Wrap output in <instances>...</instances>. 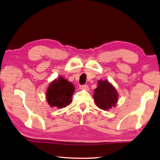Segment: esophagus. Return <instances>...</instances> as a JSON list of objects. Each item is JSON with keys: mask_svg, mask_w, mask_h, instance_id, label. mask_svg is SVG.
Segmentation results:
<instances>
[{"mask_svg": "<svg viewBox=\"0 0 160 160\" xmlns=\"http://www.w3.org/2000/svg\"><path fill=\"white\" fill-rule=\"evenodd\" d=\"M80 90H89V87L87 85H83L80 86Z\"/></svg>", "mask_w": 160, "mask_h": 160, "instance_id": "1", "label": "esophagus"}]
</instances>
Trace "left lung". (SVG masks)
<instances>
[{
	"mask_svg": "<svg viewBox=\"0 0 160 160\" xmlns=\"http://www.w3.org/2000/svg\"><path fill=\"white\" fill-rule=\"evenodd\" d=\"M93 97L99 109L108 111L116 106L118 95L114 87L109 81L99 80L98 86L94 90Z\"/></svg>",
	"mask_w": 160,
	"mask_h": 160,
	"instance_id": "left-lung-1",
	"label": "left lung"
}]
</instances>
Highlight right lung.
I'll return each instance as SVG.
<instances>
[{
    "label": "right lung",
    "mask_w": 160,
    "mask_h": 160,
    "mask_svg": "<svg viewBox=\"0 0 160 160\" xmlns=\"http://www.w3.org/2000/svg\"><path fill=\"white\" fill-rule=\"evenodd\" d=\"M75 87L68 80L59 77L51 82L46 93L47 100L51 107L61 109L72 102Z\"/></svg>",
    "instance_id": "right-lung-1"
}]
</instances>
